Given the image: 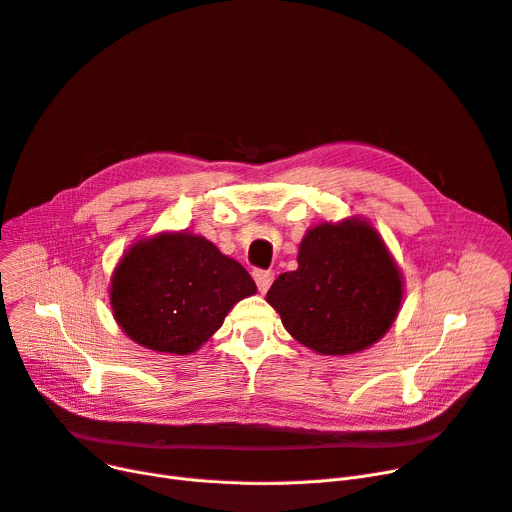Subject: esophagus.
<instances>
[{
  "instance_id": "obj_1",
  "label": "esophagus",
  "mask_w": 512,
  "mask_h": 512,
  "mask_svg": "<svg viewBox=\"0 0 512 512\" xmlns=\"http://www.w3.org/2000/svg\"><path fill=\"white\" fill-rule=\"evenodd\" d=\"M254 281H256V285H258L260 294H266V291H269V287H271L273 281H275V273H273V271H262V269H258V271H254Z\"/></svg>"
}]
</instances>
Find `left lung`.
I'll return each instance as SVG.
<instances>
[{
	"mask_svg": "<svg viewBox=\"0 0 512 512\" xmlns=\"http://www.w3.org/2000/svg\"><path fill=\"white\" fill-rule=\"evenodd\" d=\"M269 302L298 342L325 356L367 350L394 325L402 275L381 235L360 218L306 231L298 269L277 277Z\"/></svg>",
	"mask_w": 512,
	"mask_h": 512,
	"instance_id": "8db88e82",
	"label": "left lung"
}]
</instances>
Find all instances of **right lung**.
Returning <instances> with one entry per match:
<instances>
[{"instance_id": "1", "label": "right lung", "mask_w": 512, "mask_h": 512, "mask_svg": "<svg viewBox=\"0 0 512 512\" xmlns=\"http://www.w3.org/2000/svg\"><path fill=\"white\" fill-rule=\"evenodd\" d=\"M254 294L256 283L237 260L183 231L131 246L112 275L110 304L133 342L183 356L200 350L227 312Z\"/></svg>"}]
</instances>
